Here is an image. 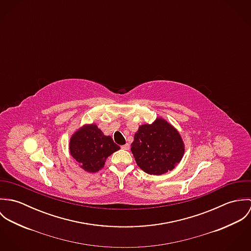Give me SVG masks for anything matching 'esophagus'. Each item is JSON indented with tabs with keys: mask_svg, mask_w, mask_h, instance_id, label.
<instances>
[{
	"mask_svg": "<svg viewBox=\"0 0 251 251\" xmlns=\"http://www.w3.org/2000/svg\"><path fill=\"white\" fill-rule=\"evenodd\" d=\"M123 150H129V144L126 143L121 147Z\"/></svg>",
	"mask_w": 251,
	"mask_h": 251,
	"instance_id": "1",
	"label": "esophagus"
}]
</instances>
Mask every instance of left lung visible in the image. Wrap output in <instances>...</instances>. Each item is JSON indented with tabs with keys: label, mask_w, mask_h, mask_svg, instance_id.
Instances as JSON below:
<instances>
[{
	"label": "left lung",
	"mask_w": 251,
	"mask_h": 251,
	"mask_svg": "<svg viewBox=\"0 0 251 251\" xmlns=\"http://www.w3.org/2000/svg\"><path fill=\"white\" fill-rule=\"evenodd\" d=\"M137 165L150 175H162L179 163L184 152L179 132L166 121L157 119L139 126L131 144Z\"/></svg>",
	"instance_id": "left-lung-1"
}]
</instances>
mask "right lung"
Wrapping results in <instances>:
<instances>
[{"label":"right lung","instance_id":"right-lung-1","mask_svg":"<svg viewBox=\"0 0 251 251\" xmlns=\"http://www.w3.org/2000/svg\"><path fill=\"white\" fill-rule=\"evenodd\" d=\"M120 150L111 136L103 135L97 125L85 126L77 130L71 139L70 151L72 157L87 172L100 171L110 154Z\"/></svg>","mask_w":251,"mask_h":251}]
</instances>
